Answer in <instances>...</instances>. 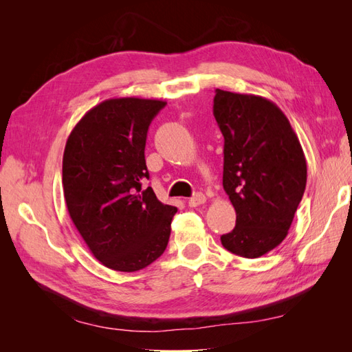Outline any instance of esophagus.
Listing matches in <instances>:
<instances>
[{"instance_id": "1", "label": "esophagus", "mask_w": 352, "mask_h": 352, "mask_svg": "<svg viewBox=\"0 0 352 352\" xmlns=\"http://www.w3.org/2000/svg\"><path fill=\"white\" fill-rule=\"evenodd\" d=\"M206 201H207V198H206L204 194L197 192L194 197H190V198L188 199V204H189V207H198V206L204 204Z\"/></svg>"}]
</instances>
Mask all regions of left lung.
I'll return each mask as SVG.
<instances>
[{"instance_id": "8db88e82", "label": "left lung", "mask_w": 352, "mask_h": 352, "mask_svg": "<svg viewBox=\"0 0 352 352\" xmlns=\"http://www.w3.org/2000/svg\"><path fill=\"white\" fill-rule=\"evenodd\" d=\"M212 113L225 138L223 188L236 211L221 245L258 258L286 238L302 199V146L283 111L258 95L216 89Z\"/></svg>"}]
</instances>
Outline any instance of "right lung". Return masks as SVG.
Wrapping results in <instances>:
<instances>
[{
	"instance_id": "add662e5",
	"label": "right lung",
	"mask_w": 352,
	"mask_h": 352,
	"mask_svg": "<svg viewBox=\"0 0 352 352\" xmlns=\"http://www.w3.org/2000/svg\"><path fill=\"white\" fill-rule=\"evenodd\" d=\"M167 102L111 98L85 114L67 138L63 189L69 214L105 267L136 272L162 255L177 208L158 201L145 164L146 132Z\"/></svg>"
}]
</instances>
